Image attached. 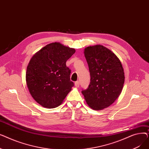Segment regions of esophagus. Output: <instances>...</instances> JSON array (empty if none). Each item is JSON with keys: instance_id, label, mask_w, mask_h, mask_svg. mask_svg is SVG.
<instances>
[{"instance_id": "34e87169", "label": "esophagus", "mask_w": 149, "mask_h": 149, "mask_svg": "<svg viewBox=\"0 0 149 149\" xmlns=\"http://www.w3.org/2000/svg\"><path fill=\"white\" fill-rule=\"evenodd\" d=\"M75 87L79 88V87L80 86V82H79V81H75Z\"/></svg>"}]
</instances>
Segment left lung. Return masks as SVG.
<instances>
[{
  "mask_svg": "<svg viewBox=\"0 0 149 149\" xmlns=\"http://www.w3.org/2000/svg\"><path fill=\"white\" fill-rule=\"evenodd\" d=\"M84 54L91 82L81 93L91 108L101 110L111 105L120 95L125 79L123 66L115 54L102 45L87 47Z\"/></svg>",
  "mask_w": 149,
  "mask_h": 149,
  "instance_id": "left-lung-1",
  "label": "left lung"
}]
</instances>
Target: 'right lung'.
I'll use <instances>...</instances> for the list:
<instances>
[{
  "instance_id": "add662e5",
  "label": "right lung",
  "mask_w": 149,
  "mask_h": 149,
  "mask_svg": "<svg viewBox=\"0 0 149 149\" xmlns=\"http://www.w3.org/2000/svg\"><path fill=\"white\" fill-rule=\"evenodd\" d=\"M75 52L74 49L55 42L31 58L26 73L27 86L31 96L43 107L58 106L74 86L66 62Z\"/></svg>"
}]
</instances>
